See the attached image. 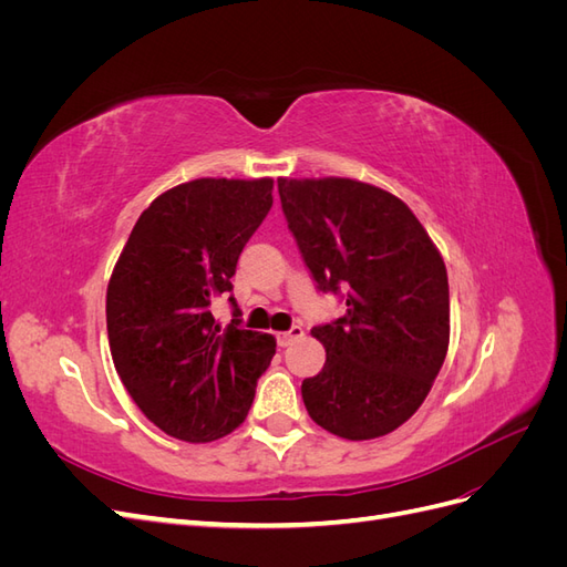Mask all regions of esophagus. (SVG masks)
Wrapping results in <instances>:
<instances>
[{
    "label": "esophagus",
    "instance_id": "34e87169",
    "mask_svg": "<svg viewBox=\"0 0 567 567\" xmlns=\"http://www.w3.org/2000/svg\"><path fill=\"white\" fill-rule=\"evenodd\" d=\"M302 333H305V331H302V326H300V323H296V326H290L288 331L279 333V336H277V340H279V346H281V348H288L290 342L298 340V338H302Z\"/></svg>",
    "mask_w": 567,
    "mask_h": 567
}]
</instances>
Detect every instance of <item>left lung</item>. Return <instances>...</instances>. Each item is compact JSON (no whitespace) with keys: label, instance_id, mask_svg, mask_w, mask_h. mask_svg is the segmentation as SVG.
Instances as JSON below:
<instances>
[{"label":"left lung","instance_id":"left-lung-1","mask_svg":"<svg viewBox=\"0 0 567 567\" xmlns=\"http://www.w3.org/2000/svg\"><path fill=\"white\" fill-rule=\"evenodd\" d=\"M281 208L321 293L346 315L319 323L326 364L302 381L307 414L346 440H373L414 416L450 346V284L416 215L354 179H279Z\"/></svg>","mask_w":567,"mask_h":567}]
</instances>
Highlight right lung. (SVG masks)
<instances>
[{
	"label": "right lung",
	"instance_id": "add662e5",
	"mask_svg": "<svg viewBox=\"0 0 567 567\" xmlns=\"http://www.w3.org/2000/svg\"><path fill=\"white\" fill-rule=\"evenodd\" d=\"M274 179H194L136 219L106 293L120 381L146 419L184 442L244 423L277 340L241 326L231 296L238 255L271 208ZM230 296L225 327L212 302Z\"/></svg>",
	"mask_w": 567,
	"mask_h": 567
}]
</instances>
